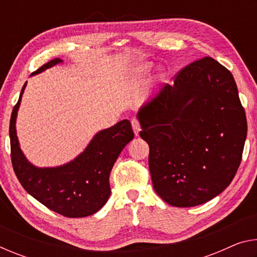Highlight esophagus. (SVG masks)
<instances>
[{"label": "esophagus", "instance_id": "obj_1", "mask_svg": "<svg viewBox=\"0 0 257 257\" xmlns=\"http://www.w3.org/2000/svg\"><path fill=\"white\" fill-rule=\"evenodd\" d=\"M132 125H133V129H134V133L136 136L139 135V132H141V123H139V120L138 119H133L132 120Z\"/></svg>", "mask_w": 257, "mask_h": 257}]
</instances>
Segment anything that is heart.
<instances>
[{
  "label": "heart",
  "instance_id": "obj_1",
  "mask_svg": "<svg viewBox=\"0 0 257 257\" xmlns=\"http://www.w3.org/2000/svg\"><path fill=\"white\" fill-rule=\"evenodd\" d=\"M146 69H149V64H143V66L139 67V70H146Z\"/></svg>",
  "mask_w": 257,
  "mask_h": 257
}]
</instances>
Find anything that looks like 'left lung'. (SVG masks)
<instances>
[{
  "label": "left lung",
  "mask_w": 257,
  "mask_h": 257,
  "mask_svg": "<svg viewBox=\"0 0 257 257\" xmlns=\"http://www.w3.org/2000/svg\"><path fill=\"white\" fill-rule=\"evenodd\" d=\"M156 194L177 207L222 193L241 162L247 120L236 81L210 56L194 61L138 112Z\"/></svg>",
  "instance_id": "8db88e82"
}]
</instances>
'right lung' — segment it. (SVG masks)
Returning a JSON list of instances; mask_svg holds the SVG:
<instances>
[{
  "label": "right lung",
  "instance_id": "right-lung-1",
  "mask_svg": "<svg viewBox=\"0 0 257 257\" xmlns=\"http://www.w3.org/2000/svg\"><path fill=\"white\" fill-rule=\"evenodd\" d=\"M53 59L32 73L37 75L55 64ZM26 84L10 119V145L12 167L21 186L47 208L67 217L92 215L104 206L111 194L110 172L121 151L134 138L129 120H122L111 128L97 133L80 155L56 168H37L21 151L16 132L17 113Z\"/></svg>",
  "mask_w": 257,
  "mask_h": 257
}]
</instances>
